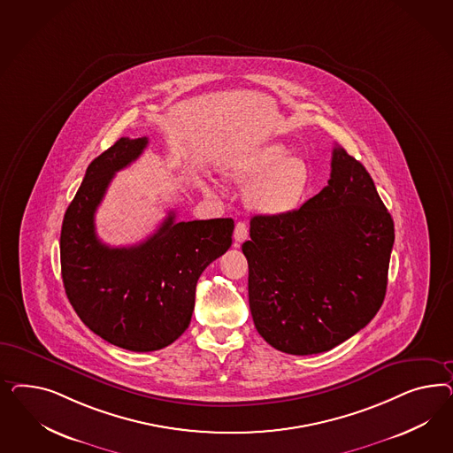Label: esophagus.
I'll list each match as a JSON object with an SVG mask.
<instances>
[{"mask_svg":"<svg viewBox=\"0 0 453 453\" xmlns=\"http://www.w3.org/2000/svg\"><path fill=\"white\" fill-rule=\"evenodd\" d=\"M234 239L237 244L244 242L247 239V226L246 222H237L235 229H234Z\"/></svg>","mask_w":453,"mask_h":453,"instance_id":"obj_1","label":"esophagus"}]
</instances>
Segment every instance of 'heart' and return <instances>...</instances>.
<instances>
[{
	"mask_svg": "<svg viewBox=\"0 0 453 453\" xmlns=\"http://www.w3.org/2000/svg\"><path fill=\"white\" fill-rule=\"evenodd\" d=\"M282 144H271L231 167L226 176L249 186L247 206L262 216H286L301 204L311 171L301 156H288Z\"/></svg>",
	"mask_w": 453,
	"mask_h": 453,
	"instance_id": "obj_1",
	"label": "heart"
}]
</instances>
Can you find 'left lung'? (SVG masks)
I'll return each instance as SVG.
<instances>
[{
    "instance_id": "left-lung-1",
    "label": "left lung",
    "mask_w": 453,
    "mask_h": 453,
    "mask_svg": "<svg viewBox=\"0 0 453 453\" xmlns=\"http://www.w3.org/2000/svg\"><path fill=\"white\" fill-rule=\"evenodd\" d=\"M329 184L286 216H254L249 307L262 339L292 356L334 349L384 302L394 220L367 169L334 148Z\"/></svg>"
}]
</instances>
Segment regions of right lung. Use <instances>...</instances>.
<instances>
[{"label": "right lung", "mask_w": 453, "mask_h": 453, "mask_svg": "<svg viewBox=\"0 0 453 453\" xmlns=\"http://www.w3.org/2000/svg\"><path fill=\"white\" fill-rule=\"evenodd\" d=\"M148 137H121L88 165L61 227V275L84 326L133 352L165 349L189 327L196 284L233 244L234 220L176 222L169 212L146 241L110 247L96 235L95 214L114 173L131 165Z\"/></svg>", "instance_id": "1"}]
</instances>
